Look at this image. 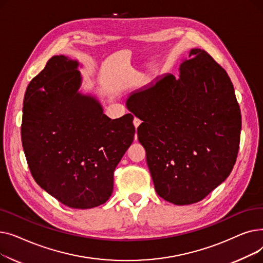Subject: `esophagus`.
Segmentation results:
<instances>
[{
    "label": "esophagus",
    "mask_w": 263,
    "mask_h": 263,
    "mask_svg": "<svg viewBox=\"0 0 263 263\" xmlns=\"http://www.w3.org/2000/svg\"><path fill=\"white\" fill-rule=\"evenodd\" d=\"M133 124H134V127L135 128H137L141 124V120L139 119V118H134V120H133Z\"/></svg>",
    "instance_id": "1"
}]
</instances>
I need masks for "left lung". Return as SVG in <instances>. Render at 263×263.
I'll return each mask as SVG.
<instances>
[{
    "label": "left lung",
    "mask_w": 263,
    "mask_h": 263,
    "mask_svg": "<svg viewBox=\"0 0 263 263\" xmlns=\"http://www.w3.org/2000/svg\"><path fill=\"white\" fill-rule=\"evenodd\" d=\"M126 105L143 121L137 137L163 199L198 202L230 175L240 145V106L225 69L204 50L191 49L178 78H157L131 92Z\"/></svg>",
    "instance_id": "left-lung-1"
}]
</instances>
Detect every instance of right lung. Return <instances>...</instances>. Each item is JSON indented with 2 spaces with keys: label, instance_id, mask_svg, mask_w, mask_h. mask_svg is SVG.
I'll return each mask as SVG.
<instances>
[{
  "label": "right lung",
  "instance_id": "right-lung-1",
  "mask_svg": "<svg viewBox=\"0 0 263 263\" xmlns=\"http://www.w3.org/2000/svg\"><path fill=\"white\" fill-rule=\"evenodd\" d=\"M80 63L51 58L26 88L21 139L37 184L67 206L90 209L113 193L114 171L131 146L133 115L110 119L80 90Z\"/></svg>",
  "mask_w": 263,
  "mask_h": 263
}]
</instances>
